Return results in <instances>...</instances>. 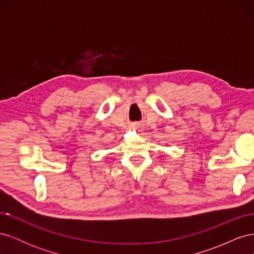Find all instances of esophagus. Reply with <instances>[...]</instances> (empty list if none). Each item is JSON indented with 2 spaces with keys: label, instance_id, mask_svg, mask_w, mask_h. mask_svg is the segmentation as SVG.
I'll return each instance as SVG.
<instances>
[{
  "label": "esophagus",
  "instance_id": "esophagus-1",
  "mask_svg": "<svg viewBox=\"0 0 254 254\" xmlns=\"http://www.w3.org/2000/svg\"><path fill=\"white\" fill-rule=\"evenodd\" d=\"M133 128H134V129H141L140 126H133Z\"/></svg>",
  "mask_w": 254,
  "mask_h": 254
}]
</instances>
